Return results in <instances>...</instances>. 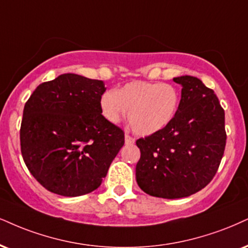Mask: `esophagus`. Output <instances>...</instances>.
<instances>
[{"mask_svg": "<svg viewBox=\"0 0 248 248\" xmlns=\"http://www.w3.org/2000/svg\"><path fill=\"white\" fill-rule=\"evenodd\" d=\"M136 142V139L132 138V137L129 136V134H125V143H127V145H133V143Z\"/></svg>", "mask_w": 248, "mask_h": 248, "instance_id": "34e87169", "label": "esophagus"}]
</instances>
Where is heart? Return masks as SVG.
Returning <instances> with one entry per match:
<instances>
[{
	"instance_id": "obj_1",
	"label": "heart",
	"mask_w": 248,
	"mask_h": 248,
	"mask_svg": "<svg viewBox=\"0 0 248 248\" xmlns=\"http://www.w3.org/2000/svg\"><path fill=\"white\" fill-rule=\"evenodd\" d=\"M179 106V93L172 85L137 80L100 97L101 114L108 123L118 124L127 115L140 136H151L171 123Z\"/></svg>"
}]
</instances>
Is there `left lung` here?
<instances>
[{
  "mask_svg": "<svg viewBox=\"0 0 248 248\" xmlns=\"http://www.w3.org/2000/svg\"><path fill=\"white\" fill-rule=\"evenodd\" d=\"M182 99L171 123L137 140L139 187L152 197H189L207 186L224 154V110L213 90L192 76L173 78Z\"/></svg>",
  "mask_w": 248,
  "mask_h": 248,
  "instance_id": "obj_1",
  "label": "left lung"
}]
</instances>
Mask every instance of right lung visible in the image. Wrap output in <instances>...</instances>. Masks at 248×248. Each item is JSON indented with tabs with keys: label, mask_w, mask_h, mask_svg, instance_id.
<instances>
[{
	"label": "right lung",
	"mask_w": 248,
	"mask_h": 248,
	"mask_svg": "<svg viewBox=\"0 0 248 248\" xmlns=\"http://www.w3.org/2000/svg\"><path fill=\"white\" fill-rule=\"evenodd\" d=\"M105 82L64 73L42 82L24 107L20 148L48 191L79 197L96 189L124 145V132L100 110Z\"/></svg>",
	"instance_id": "1"
}]
</instances>
